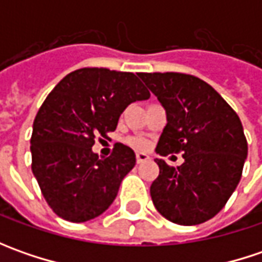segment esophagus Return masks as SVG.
Here are the masks:
<instances>
[{
    "label": "esophagus",
    "mask_w": 262,
    "mask_h": 262,
    "mask_svg": "<svg viewBox=\"0 0 262 262\" xmlns=\"http://www.w3.org/2000/svg\"><path fill=\"white\" fill-rule=\"evenodd\" d=\"M137 163H143V162H146V160H148L150 159V156L148 155H146V153H137Z\"/></svg>",
    "instance_id": "obj_1"
}]
</instances>
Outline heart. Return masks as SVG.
<instances>
[{"instance_id": "1", "label": "heart", "mask_w": 262, "mask_h": 262, "mask_svg": "<svg viewBox=\"0 0 262 262\" xmlns=\"http://www.w3.org/2000/svg\"><path fill=\"white\" fill-rule=\"evenodd\" d=\"M131 146L137 148V150H144L148 147V141H147L146 138H141V137H134V138H129V141H128Z\"/></svg>"}]
</instances>
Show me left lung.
<instances>
[{"label": "left lung", "instance_id": "8db88e82", "mask_svg": "<svg viewBox=\"0 0 262 262\" xmlns=\"http://www.w3.org/2000/svg\"><path fill=\"white\" fill-rule=\"evenodd\" d=\"M166 111L160 156L182 153L181 166L156 159L150 186L157 211L169 222L192 226L214 217L236 189L248 143L236 112L201 78L182 73H140Z\"/></svg>", "mask_w": 262, "mask_h": 262}]
</instances>
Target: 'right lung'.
<instances>
[{
  "label": "right lung",
  "instance_id": "right-lung-1",
  "mask_svg": "<svg viewBox=\"0 0 262 262\" xmlns=\"http://www.w3.org/2000/svg\"><path fill=\"white\" fill-rule=\"evenodd\" d=\"M150 92L133 73L80 68L48 95L33 122L32 172L56 216L83 223L114 203L119 185L136 165L133 148L116 143L99 159L96 137L115 131L125 107Z\"/></svg>",
  "mask_w": 262,
  "mask_h": 262
}]
</instances>
